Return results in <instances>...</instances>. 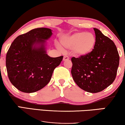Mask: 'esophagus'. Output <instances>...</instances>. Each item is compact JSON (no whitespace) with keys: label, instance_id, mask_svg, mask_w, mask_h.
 Here are the masks:
<instances>
[{"label":"esophagus","instance_id":"34e87169","mask_svg":"<svg viewBox=\"0 0 125 125\" xmlns=\"http://www.w3.org/2000/svg\"><path fill=\"white\" fill-rule=\"evenodd\" d=\"M68 60H69V57H68V56H67V55L64 56V57H63V61H68Z\"/></svg>","mask_w":125,"mask_h":125}]
</instances>
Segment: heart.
Returning <instances> with one entry per match:
<instances>
[{"label":"heart","mask_w":125,"mask_h":125,"mask_svg":"<svg viewBox=\"0 0 125 125\" xmlns=\"http://www.w3.org/2000/svg\"><path fill=\"white\" fill-rule=\"evenodd\" d=\"M61 43L64 48L72 50L75 55L82 57L92 52L95 47L96 38L92 33L79 31L63 37L61 39ZM58 46L62 49L60 46Z\"/></svg>","instance_id":"obj_1"}]
</instances>
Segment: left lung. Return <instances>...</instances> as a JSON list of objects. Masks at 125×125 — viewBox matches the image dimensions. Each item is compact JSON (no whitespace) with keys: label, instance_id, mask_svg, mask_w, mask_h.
Here are the masks:
<instances>
[{"label":"left lung","instance_id":"left-lung-1","mask_svg":"<svg viewBox=\"0 0 125 125\" xmlns=\"http://www.w3.org/2000/svg\"><path fill=\"white\" fill-rule=\"evenodd\" d=\"M96 43L88 55L72 58L71 74L81 89L90 93H97L109 87L115 81L119 57L113 41L94 28Z\"/></svg>","mask_w":125,"mask_h":125}]
</instances>
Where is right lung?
<instances>
[{"mask_svg":"<svg viewBox=\"0 0 125 125\" xmlns=\"http://www.w3.org/2000/svg\"><path fill=\"white\" fill-rule=\"evenodd\" d=\"M52 30L40 28L31 30L14 40L6 55L8 78L19 91L33 93L49 83L63 56L52 58L46 52L47 40Z\"/></svg>","mask_w":125,"mask_h":125,"instance_id":"right-lung-1","label":"right lung"}]
</instances>
